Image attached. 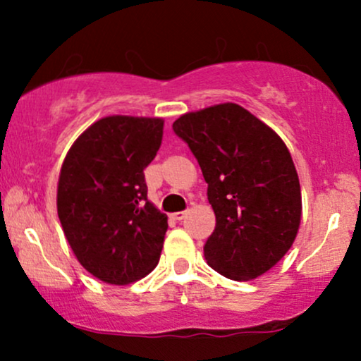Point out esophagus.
<instances>
[{
	"label": "esophagus",
	"mask_w": 361,
	"mask_h": 361,
	"mask_svg": "<svg viewBox=\"0 0 361 361\" xmlns=\"http://www.w3.org/2000/svg\"><path fill=\"white\" fill-rule=\"evenodd\" d=\"M185 215H186V212H175V214L171 215V217L175 219V221H183Z\"/></svg>",
	"instance_id": "34e87169"
}]
</instances>
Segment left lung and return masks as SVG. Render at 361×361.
<instances>
[{
	"label": "left lung",
	"instance_id": "8db88e82",
	"mask_svg": "<svg viewBox=\"0 0 361 361\" xmlns=\"http://www.w3.org/2000/svg\"><path fill=\"white\" fill-rule=\"evenodd\" d=\"M197 157L215 214L207 263L247 281L283 258L302 217L299 175L275 130L235 103L190 111L173 123Z\"/></svg>",
	"mask_w": 361,
	"mask_h": 361
}]
</instances>
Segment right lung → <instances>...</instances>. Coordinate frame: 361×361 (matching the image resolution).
<instances>
[{"mask_svg":"<svg viewBox=\"0 0 361 361\" xmlns=\"http://www.w3.org/2000/svg\"><path fill=\"white\" fill-rule=\"evenodd\" d=\"M163 126V118H100L62 163V231L82 268L105 283L137 281L159 261L168 217L147 200L144 169L159 151Z\"/></svg>","mask_w":361,"mask_h":361,"instance_id":"obj_1","label":"right lung"}]
</instances>
